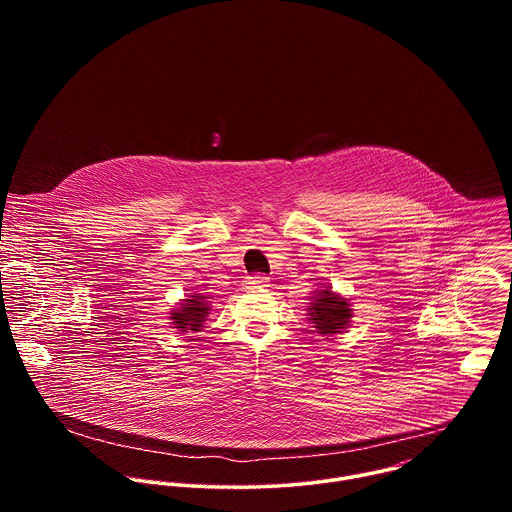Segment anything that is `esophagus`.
<instances>
[{
	"mask_svg": "<svg viewBox=\"0 0 512 512\" xmlns=\"http://www.w3.org/2000/svg\"><path fill=\"white\" fill-rule=\"evenodd\" d=\"M267 281H269V277L263 275V273H253V275L247 277V283L251 287H263V285H267Z\"/></svg>",
	"mask_w": 512,
	"mask_h": 512,
	"instance_id": "esophagus-1",
	"label": "esophagus"
}]
</instances>
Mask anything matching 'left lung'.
<instances>
[{"mask_svg": "<svg viewBox=\"0 0 512 512\" xmlns=\"http://www.w3.org/2000/svg\"><path fill=\"white\" fill-rule=\"evenodd\" d=\"M308 312L320 334H338L342 328H346L350 320L348 302L332 294L330 289L316 291V298H312Z\"/></svg>", "mask_w": 512, "mask_h": 512, "instance_id": "left-lung-1", "label": "left lung"}]
</instances>
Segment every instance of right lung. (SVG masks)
Listing matches in <instances>:
<instances>
[{
    "mask_svg": "<svg viewBox=\"0 0 512 512\" xmlns=\"http://www.w3.org/2000/svg\"><path fill=\"white\" fill-rule=\"evenodd\" d=\"M206 314H208V304L204 302V296L196 294L192 296V300H186V304L172 314V320H174L172 324H176V328H180L182 332L186 330L196 332L202 328Z\"/></svg>",
    "mask_w": 512,
    "mask_h": 512,
    "instance_id": "obj_1",
    "label": "right lung"
}]
</instances>
